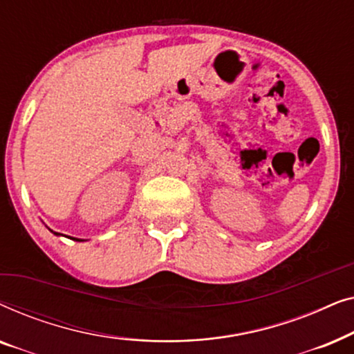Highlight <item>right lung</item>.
Returning a JSON list of instances; mask_svg holds the SVG:
<instances>
[{"label": "right lung", "instance_id": "add662e5", "mask_svg": "<svg viewBox=\"0 0 354 354\" xmlns=\"http://www.w3.org/2000/svg\"><path fill=\"white\" fill-rule=\"evenodd\" d=\"M74 240H77V239H74ZM79 241H80V240H79Z\"/></svg>", "mask_w": 354, "mask_h": 354}]
</instances>
